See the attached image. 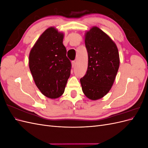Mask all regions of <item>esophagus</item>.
Returning a JSON list of instances; mask_svg holds the SVG:
<instances>
[{"label": "esophagus", "mask_w": 148, "mask_h": 148, "mask_svg": "<svg viewBox=\"0 0 148 148\" xmlns=\"http://www.w3.org/2000/svg\"><path fill=\"white\" fill-rule=\"evenodd\" d=\"M71 65H72V67H75L76 65V62L75 61L71 62Z\"/></svg>", "instance_id": "esophagus-1"}]
</instances>
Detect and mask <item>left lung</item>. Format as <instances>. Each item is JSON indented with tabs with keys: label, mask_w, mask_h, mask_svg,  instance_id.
Instances as JSON below:
<instances>
[{
	"label": "left lung",
	"mask_w": 148,
	"mask_h": 148,
	"mask_svg": "<svg viewBox=\"0 0 148 148\" xmlns=\"http://www.w3.org/2000/svg\"><path fill=\"white\" fill-rule=\"evenodd\" d=\"M85 46L88 65L80 83L84 95L95 101L106 95L112 86L119 68V53L115 42L96 26L86 33Z\"/></svg>",
	"instance_id": "1"
}]
</instances>
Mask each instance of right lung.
I'll return each mask as SVG.
<instances>
[{"mask_svg":"<svg viewBox=\"0 0 148 148\" xmlns=\"http://www.w3.org/2000/svg\"><path fill=\"white\" fill-rule=\"evenodd\" d=\"M64 34L53 27L39 38L29 53V66L34 83L43 95L56 99L64 92L71 64L63 44Z\"/></svg>","mask_w":148,"mask_h":148,"instance_id":"add662e5","label":"right lung"}]
</instances>
